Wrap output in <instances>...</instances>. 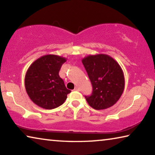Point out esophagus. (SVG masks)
Here are the masks:
<instances>
[{
  "instance_id": "34e87169",
  "label": "esophagus",
  "mask_w": 155,
  "mask_h": 155,
  "mask_svg": "<svg viewBox=\"0 0 155 155\" xmlns=\"http://www.w3.org/2000/svg\"><path fill=\"white\" fill-rule=\"evenodd\" d=\"M74 90L75 91H80V89H79V88H78V87H76V88H74Z\"/></svg>"
}]
</instances>
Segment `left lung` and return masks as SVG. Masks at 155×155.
<instances>
[{"mask_svg": "<svg viewBox=\"0 0 155 155\" xmlns=\"http://www.w3.org/2000/svg\"><path fill=\"white\" fill-rule=\"evenodd\" d=\"M93 86L85 98L95 110H104L116 103L124 88V77L119 64L107 55H89L82 60Z\"/></svg>", "mask_w": 155, "mask_h": 155, "instance_id": "8db88e82", "label": "left lung"}]
</instances>
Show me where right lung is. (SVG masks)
Wrapping results in <instances>:
<instances>
[{"label": "right lung", "instance_id": "right-lung-1", "mask_svg": "<svg viewBox=\"0 0 155 155\" xmlns=\"http://www.w3.org/2000/svg\"><path fill=\"white\" fill-rule=\"evenodd\" d=\"M66 59L54 55L38 58L28 69L25 88L30 99L41 107L52 110L62 105L71 92L59 76Z\"/></svg>", "mask_w": 155, "mask_h": 155}]
</instances>
